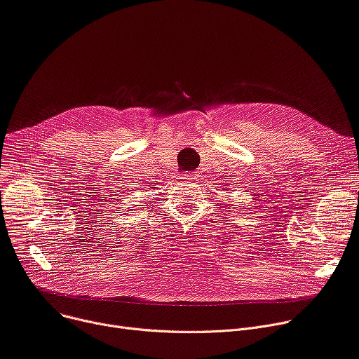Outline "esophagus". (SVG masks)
<instances>
[{"mask_svg": "<svg viewBox=\"0 0 359 359\" xmlns=\"http://www.w3.org/2000/svg\"><path fill=\"white\" fill-rule=\"evenodd\" d=\"M199 177V175L198 173H187V175H184V177L183 179H186V180H196Z\"/></svg>", "mask_w": 359, "mask_h": 359, "instance_id": "34e87169", "label": "esophagus"}]
</instances>
